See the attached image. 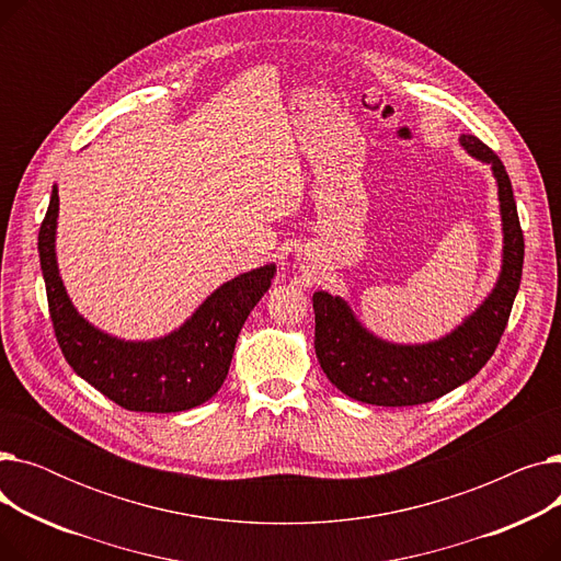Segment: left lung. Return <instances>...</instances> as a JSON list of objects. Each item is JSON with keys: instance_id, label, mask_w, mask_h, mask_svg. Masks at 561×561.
<instances>
[{"instance_id": "1", "label": "left lung", "mask_w": 561, "mask_h": 561, "mask_svg": "<svg viewBox=\"0 0 561 561\" xmlns=\"http://www.w3.org/2000/svg\"><path fill=\"white\" fill-rule=\"evenodd\" d=\"M461 145L497 180L505 229L503 273L489 300L450 336L427 345H393L368 334L341 298L316 293V357L332 385L366 404L411 407L432 402L476 377L503 336L523 275L525 241L510 174L497 154L478 136L463 134Z\"/></svg>"}]
</instances>
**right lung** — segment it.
Segmentation results:
<instances>
[{
	"instance_id": "add662e5",
	"label": "right lung",
	"mask_w": 561,
	"mask_h": 561,
	"mask_svg": "<svg viewBox=\"0 0 561 561\" xmlns=\"http://www.w3.org/2000/svg\"><path fill=\"white\" fill-rule=\"evenodd\" d=\"M56 214L54 188L38 231V252L54 334L70 368L129 411L172 414L214 398L229 373L243 322L271 288L275 265L222 284L174 334L150 343H125L88 325L68 300L54 256Z\"/></svg>"
}]
</instances>
